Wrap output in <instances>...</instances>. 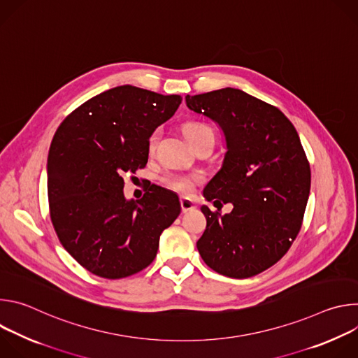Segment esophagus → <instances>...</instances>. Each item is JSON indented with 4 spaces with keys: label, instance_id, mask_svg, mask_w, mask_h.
<instances>
[{
    "label": "esophagus",
    "instance_id": "obj_1",
    "mask_svg": "<svg viewBox=\"0 0 358 358\" xmlns=\"http://www.w3.org/2000/svg\"><path fill=\"white\" fill-rule=\"evenodd\" d=\"M180 203H181V211H182V213H189V211H192V210L196 208L195 202H194L191 198H187V196H182V198L180 199Z\"/></svg>",
    "mask_w": 358,
    "mask_h": 358
}]
</instances>
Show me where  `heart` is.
I'll return each instance as SVG.
<instances>
[{
  "label": "heart",
  "instance_id": "b5f03b06",
  "mask_svg": "<svg viewBox=\"0 0 358 358\" xmlns=\"http://www.w3.org/2000/svg\"><path fill=\"white\" fill-rule=\"evenodd\" d=\"M184 134L187 137V140L191 143L202 136L206 134H214L213 130L203 123L199 122H189L184 126ZM159 138V130L152 131L148 137V148L152 150L157 143ZM202 180V177L199 174H184V173H167L163 177V182L170 188L174 189L177 192H182V194H188L192 191V188L195 187V184H198Z\"/></svg>",
  "mask_w": 358,
  "mask_h": 358
}]
</instances>
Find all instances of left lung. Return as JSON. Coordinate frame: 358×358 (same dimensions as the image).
<instances>
[{"instance_id": "left-lung-1", "label": "left lung", "mask_w": 358, "mask_h": 358, "mask_svg": "<svg viewBox=\"0 0 358 358\" xmlns=\"http://www.w3.org/2000/svg\"><path fill=\"white\" fill-rule=\"evenodd\" d=\"M185 101L189 110L215 122L225 137L222 166L202 194L234 207L225 215L201 207L207 228L198 252L224 276L258 275L283 257L301 227L310 166L299 134L278 108L239 89L187 94Z\"/></svg>"}]
</instances>
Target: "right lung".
<instances>
[{"instance_id": "add662e5", "label": "right lung", "mask_w": 358, "mask_h": 358, "mask_svg": "<svg viewBox=\"0 0 358 358\" xmlns=\"http://www.w3.org/2000/svg\"><path fill=\"white\" fill-rule=\"evenodd\" d=\"M181 100L123 85L89 99L58 127L46 166L50 220L62 246L90 273L122 279L143 271L180 215L177 194L157 185L127 199L123 176L147 164L150 134Z\"/></svg>"}]
</instances>
